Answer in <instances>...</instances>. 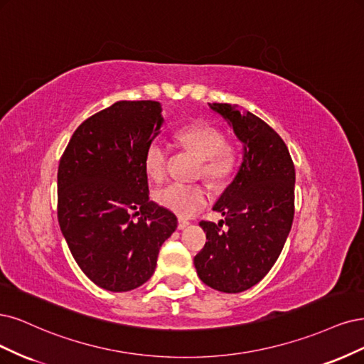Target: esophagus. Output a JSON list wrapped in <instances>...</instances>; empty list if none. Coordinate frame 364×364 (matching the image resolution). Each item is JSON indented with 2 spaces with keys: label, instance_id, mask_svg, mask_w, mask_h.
I'll list each match as a JSON object with an SVG mask.
<instances>
[{
  "label": "esophagus",
  "instance_id": "esophagus-1",
  "mask_svg": "<svg viewBox=\"0 0 364 364\" xmlns=\"http://www.w3.org/2000/svg\"><path fill=\"white\" fill-rule=\"evenodd\" d=\"M189 224H191L189 220H187V219H183V218H180V219H178V230H184L186 227H189Z\"/></svg>",
  "mask_w": 364,
  "mask_h": 364
}]
</instances>
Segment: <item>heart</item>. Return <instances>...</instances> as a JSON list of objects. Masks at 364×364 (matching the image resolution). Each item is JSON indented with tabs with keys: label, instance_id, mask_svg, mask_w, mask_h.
<instances>
[{
	"label": "heart",
	"instance_id": "1",
	"mask_svg": "<svg viewBox=\"0 0 364 364\" xmlns=\"http://www.w3.org/2000/svg\"><path fill=\"white\" fill-rule=\"evenodd\" d=\"M181 146L189 149L201 161L199 173L215 186H225L240 165V148L227 142L224 132L208 122H195L177 133ZM168 154L157 140L151 142L144 154V169L151 180H161L166 173ZM156 203L175 215L187 218L207 205L208 191L204 184L169 183L154 192Z\"/></svg>",
	"mask_w": 364,
	"mask_h": 364
}]
</instances>
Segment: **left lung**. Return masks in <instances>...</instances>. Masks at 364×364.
<instances>
[{
	"label": "left lung",
	"mask_w": 364,
	"mask_h": 364,
	"mask_svg": "<svg viewBox=\"0 0 364 364\" xmlns=\"http://www.w3.org/2000/svg\"><path fill=\"white\" fill-rule=\"evenodd\" d=\"M243 142V161L215 204L224 219L201 220L207 242L195 259L204 284L225 293L248 290L279 257L295 215V165L284 140L259 116L212 104Z\"/></svg>",
	"instance_id": "obj_1"
}]
</instances>
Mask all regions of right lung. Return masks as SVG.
<instances>
[{
  "label": "right lung",
  "mask_w": 364,
  "mask_h": 364,
  "mask_svg": "<svg viewBox=\"0 0 364 364\" xmlns=\"http://www.w3.org/2000/svg\"><path fill=\"white\" fill-rule=\"evenodd\" d=\"M157 101H118L81 124L57 172V218L77 264L97 286L133 290L152 277L177 216L149 201L146 146Z\"/></svg>",
  "instance_id": "obj_1"
}]
</instances>
